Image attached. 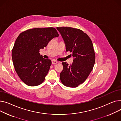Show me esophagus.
I'll use <instances>...</instances> for the list:
<instances>
[{
    "label": "esophagus",
    "mask_w": 121,
    "mask_h": 121,
    "mask_svg": "<svg viewBox=\"0 0 121 121\" xmlns=\"http://www.w3.org/2000/svg\"><path fill=\"white\" fill-rule=\"evenodd\" d=\"M58 63V62L57 61L55 60H53L52 61V63L53 64V65H54V64H56V63Z\"/></svg>",
    "instance_id": "34e87169"
}]
</instances>
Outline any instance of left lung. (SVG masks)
I'll use <instances>...</instances> for the list:
<instances>
[{
	"label": "left lung",
	"mask_w": 121,
	"mask_h": 121,
	"mask_svg": "<svg viewBox=\"0 0 121 121\" xmlns=\"http://www.w3.org/2000/svg\"><path fill=\"white\" fill-rule=\"evenodd\" d=\"M56 29L65 41L66 52H71L74 58L71 65L62 62L60 81L66 86L76 87L86 80L93 68L95 53L93 43L88 35L80 29L66 27H56Z\"/></svg>",
	"instance_id": "8db88e82"
}]
</instances>
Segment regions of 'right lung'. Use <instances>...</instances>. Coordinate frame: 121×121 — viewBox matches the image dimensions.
<instances>
[{
  "label": "right lung",
  "mask_w": 121,
  "mask_h": 121,
  "mask_svg": "<svg viewBox=\"0 0 121 121\" xmlns=\"http://www.w3.org/2000/svg\"><path fill=\"white\" fill-rule=\"evenodd\" d=\"M59 35L53 27L33 28L19 34L12 49L14 67L21 80L27 86L40 84L45 80L51 60L40 55L39 50Z\"/></svg>",
  "instance_id": "right-lung-1"
}]
</instances>
